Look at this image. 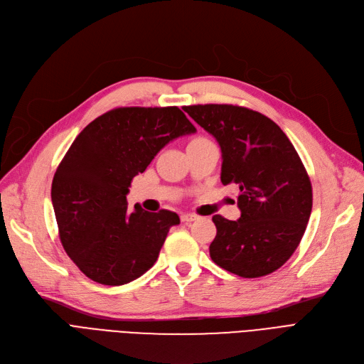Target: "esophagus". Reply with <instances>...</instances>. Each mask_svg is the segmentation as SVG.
Masks as SVG:
<instances>
[{
	"mask_svg": "<svg viewBox=\"0 0 364 364\" xmlns=\"http://www.w3.org/2000/svg\"><path fill=\"white\" fill-rule=\"evenodd\" d=\"M196 220V215L195 214H183L181 215V221H184V223H191V221Z\"/></svg>",
	"mask_w": 364,
	"mask_h": 364,
	"instance_id": "34e87169",
	"label": "esophagus"
}]
</instances>
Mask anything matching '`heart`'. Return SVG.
Masks as SVG:
<instances>
[{"mask_svg": "<svg viewBox=\"0 0 364 364\" xmlns=\"http://www.w3.org/2000/svg\"><path fill=\"white\" fill-rule=\"evenodd\" d=\"M196 139H202V138H196Z\"/></svg>", "mask_w": 364, "mask_h": 364, "instance_id": "b5f03b06", "label": "heart"}]
</instances>
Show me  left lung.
I'll use <instances>...</instances> for the list:
<instances>
[{
  "instance_id": "1",
  "label": "left lung",
  "mask_w": 364,
  "mask_h": 364,
  "mask_svg": "<svg viewBox=\"0 0 364 364\" xmlns=\"http://www.w3.org/2000/svg\"><path fill=\"white\" fill-rule=\"evenodd\" d=\"M221 149V183L240 187L241 217L214 215L215 264L242 278L269 275L286 263L305 233L312 186L279 126L262 113L229 104L183 108Z\"/></svg>"
}]
</instances>
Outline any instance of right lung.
<instances>
[{"label": "right lung", "instance_id": "right-lung-1", "mask_svg": "<svg viewBox=\"0 0 364 364\" xmlns=\"http://www.w3.org/2000/svg\"><path fill=\"white\" fill-rule=\"evenodd\" d=\"M178 107H120L77 135L52 183L62 247L87 278L123 286L147 272L176 213L128 210L131 181L169 141L195 134Z\"/></svg>", "mask_w": 364, "mask_h": 364}]
</instances>
